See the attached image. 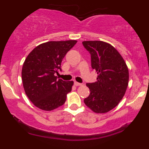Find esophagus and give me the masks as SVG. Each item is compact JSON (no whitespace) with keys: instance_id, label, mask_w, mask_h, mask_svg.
Wrapping results in <instances>:
<instances>
[{"instance_id":"obj_1","label":"esophagus","mask_w":149,"mask_h":149,"mask_svg":"<svg viewBox=\"0 0 149 149\" xmlns=\"http://www.w3.org/2000/svg\"><path fill=\"white\" fill-rule=\"evenodd\" d=\"M74 85H76V86H80V85H82V84L81 83H79V82H76V81H75L74 82Z\"/></svg>"}]
</instances>
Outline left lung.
I'll list each match as a JSON object with an SVG mask.
<instances>
[{"mask_svg": "<svg viewBox=\"0 0 149 149\" xmlns=\"http://www.w3.org/2000/svg\"><path fill=\"white\" fill-rule=\"evenodd\" d=\"M91 54L92 67L97 81L87 83L90 94L85 105L95 113H107L122 99L128 85L129 71L126 62L114 46L103 41H84Z\"/></svg>", "mask_w": 149, "mask_h": 149, "instance_id": "left-lung-1", "label": "left lung"}]
</instances>
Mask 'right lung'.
Returning a JSON list of instances; mask_svg holds the SVG:
<instances>
[{"instance_id": "add662e5", "label": "right lung", "mask_w": 149, "mask_h": 149, "mask_svg": "<svg viewBox=\"0 0 149 149\" xmlns=\"http://www.w3.org/2000/svg\"><path fill=\"white\" fill-rule=\"evenodd\" d=\"M76 40L51 41L39 44L23 62L22 82L25 92L34 105L51 111L62 106L72 89L73 81L57 79L61 62Z\"/></svg>"}]
</instances>
